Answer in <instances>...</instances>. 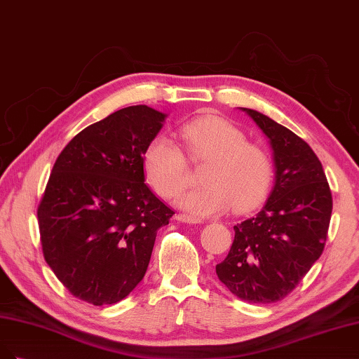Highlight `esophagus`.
I'll return each mask as SVG.
<instances>
[{
	"instance_id": "obj_1",
	"label": "esophagus",
	"mask_w": 359,
	"mask_h": 359,
	"mask_svg": "<svg viewBox=\"0 0 359 359\" xmlns=\"http://www.w3.org/2000/svg\"><path fill=\"white\" fill-rule=\"evenodd\" d=\"M176 219L179 222H183V224H200V219H195L188 215H177Z\"/></svg>"
}]
</instances>
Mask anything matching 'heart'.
Wrapping results in <instances>:
<instances>
[{
  "label": "heart",
  "mask_w": 359,
  "mask_h": 359,
  "mask_svg": "<svg viewBox=\"0 0 359 359\" xmlns=\"http://www.w3.org/2000/svg\"><path fill=\"white\" fill-rule=\"evenodd\" d=\"M187 155L194 163L207 161L198 188L183 192L177 205L194 217L222 215L234 205L238 213L249 212L267 195L273 165L269 154L246 142V134L234 123L204 114L179 128ZM149 183L163 198H172L187 184V161L180 147L168 137L158 135L143 152Z\"/></svg>",
  "instance_id": "obj_1"
}]
</instances>
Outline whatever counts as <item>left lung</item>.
<instances>
[{
    "label": "left lung",
    "instance_id": "1",
    "mask_svg": "<svg viewBox=\"0 0 359 359\" xmlns=\"http://www.w3.org/2000/svg\"><path fill=\"white\" fill-rule=\"evenodd\" d=\"M269 137L276 183L267 204L234 226L236 236L216 274L243 302L283 299L322 255L332 212V195L311 147L265 114L240 107Z\"/></svg>",
    "mask_w": 359,
    "mask_h": 359
}]
</instances>
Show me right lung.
I'll return each instance as SVG.
<instances>
[{"label": "right lung", "instance_id": "1", "mask_svg": "<svg viewBox=\"0 0 359 359\" xmlns=\"http://www.w3.org/2000/svg\"><path fill=\"white\" fill-rule=\"evenodd\" d=\"M167 114L111 113L57 156L39 204L46 262L79 299L114 304L142 282L156 233L175 215L144 183L143 152Z\"/></svg>", "mask_w": 359, "mask_h": 359}]
</instances>
